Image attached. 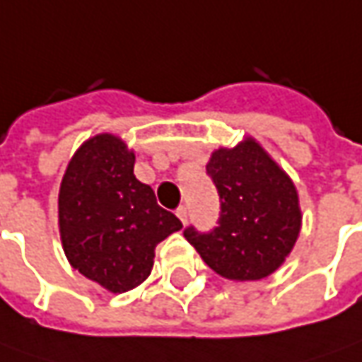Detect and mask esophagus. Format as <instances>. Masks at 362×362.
<instances>
[{
	"instance_id": "1",
	"label": "esophagus",
	"mask_w": 362,
	"mask_h": 362,
	"mask_svg": "<svg viewBox=\"0 0 362 362\" xmlns=\"http://www.w3.org/2000/svg\"><path fill=\"white\" fill-rule=\"evenodd\" d=\"M176 216L180 218L182 223H186L188 222V208H186V206H180V208L176 210Z\"/></svg>"
}]
</instances>
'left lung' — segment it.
<instances>
[{
    "instance_id": "8db88e82",
    "label": "left lung",
    "mask_w": 362,
    "mask_h": 362,
    "mask_svg": "<svg viewBox=\"0 0 362 362\" xmlns=\"http://www.w3.org/2000/svg\"><path fill=\"white\" fill-rule=\"evenodd\" d=\"M220 196L218 226L184 238L216 274L253 281L274 274L291 252L301 228L293 182L255 140L220 148L206 166Z\"/></svg>"
}]
</instances>
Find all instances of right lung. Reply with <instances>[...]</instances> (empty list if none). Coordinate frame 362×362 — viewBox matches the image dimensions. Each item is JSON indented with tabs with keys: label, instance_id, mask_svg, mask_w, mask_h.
<instances>
[{
	"label": "right lung",
	"instance_id": "obj_1",
	"mask_svg": "<svg viewBox=\"0 0 362 362\" xmlns=\"http://www.w3.org/2000/svg\"><path fill=\"white\" fill-rule=\"evenodd\" d=\"M134 154L112 134L87 140L61 182L59 230L71 265L112 293L150 275L154 247L182 222L136 180Z\"/></svg>",
	"mask_w": 362,
	"mask_h": 362
}]
</instances>
